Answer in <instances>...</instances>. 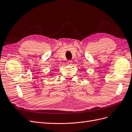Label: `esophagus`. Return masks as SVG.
<instances>
[{
    "label": "esophagus",
    "mask_w": 132,
    "mask_h": 132,
    "mask_svg": "<svg viewBox=\"0 0 132 132\" xmlns=\"http://www.w3.org/2000/svg\"><path fill=\"white\" fill-rule=\"evenodd\" d=\"M67 65L69 66H71L72 65V61H71V60H69V61H67Z\"/></svg>",
    "instance_id": "34e87169"
}]
</instances>
